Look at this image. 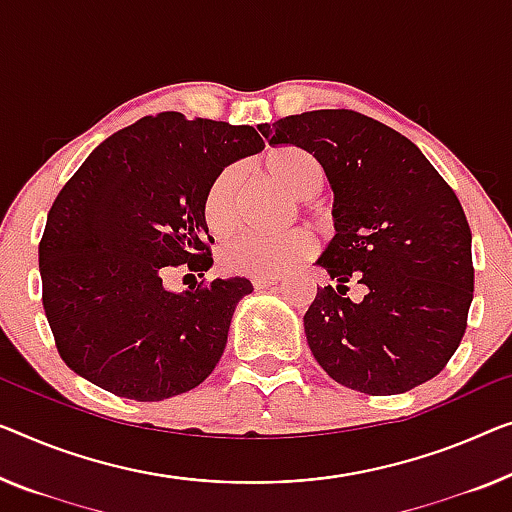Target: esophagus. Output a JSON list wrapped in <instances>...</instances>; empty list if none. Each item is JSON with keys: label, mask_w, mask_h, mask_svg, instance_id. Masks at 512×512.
Returning <instances> with one entry per match:
<instances>
[{"label": "esophagus", "mask_w": 512, "mask_h": 512, "mask_svg": "<svg viewBox=\"0 0 512 512\" xmlns=\"http://www.w3.org/2000/svg\"><path fill=\"white\" fill-rule=\"evenodd\" d=\"M282 278L280 276H255L253 278V287L255 289H266V287H271V285H278Z\"/></svg>", "instance_id": "34e87169"}]
</instances>
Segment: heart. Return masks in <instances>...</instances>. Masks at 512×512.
Instances as JSON below:
<instances>
[{
    "label": "heart",
    "mask_w": 512,
    "mask_h": 512,
    "mask_svg": "<svg viewBox=\"0 0 512 512\" xmlns=\"http://www.w3.org/2000/svg\"><path fill=\"white\" fill-rule=\"evenodd\" d=\"M266 172L273 181L289 190L299 200H312L324 188V167L308 151L282 147L271 151L264 160ZM241 167L230 165L209 183L204 193L202 213L213 234L232 230L239 218ZM315 250V239L308 230H287L280 234L243 232L220 246V264L230 273L241 276H278L289 266L301 262Z\"/></svg>",
    "instance_id": "obj_1"
}]
</instances>
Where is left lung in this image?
I'll use <instances>...</instances> for the list:
<instances>
[{
  "mask_svg": "<svg viewBox=\"0 0 512 512\" xmlns=\"http://www.w3.org/2000/svg\"><path fill=\"white\" fill-rule=\"evenodd\" d=\"M324 167L335 236L317 259L338 282L303 315L310 352L338 384L368 395L437 377L467 329L474 299L471 230L453 188L414 142L352 110H312L259 124ZM364 299L352 302L346 282Z\"/></svg>",
  "mask_w": 512,
  "mask_h": 512,
  "instance_id": "obj_1",
  "label": "left lung"
}]
</instances>
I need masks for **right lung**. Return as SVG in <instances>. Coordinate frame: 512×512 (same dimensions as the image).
I'll list each match as a JSON object with an SVG mask.
<instances>
[{
  "label": "right lung",
  "mask_w": 512,
  "mask_h": 512,
  "mask_svg": "<svg viewBox=\"0 0 512 512\" xmlns=\"http://www.w3.org/2000/svg\"><path fill=\"white\" fill-rule=\"evenodd\" d=\"M262 149L253 126L160 112L91 151L38 246L45 317L75 375L137 402L174 398L211 375L253 285L236 276L172 292L165 276L211 269L204 193Z\"/></svg>",
  "instance_id": "obj_1"
}]
</instances>
